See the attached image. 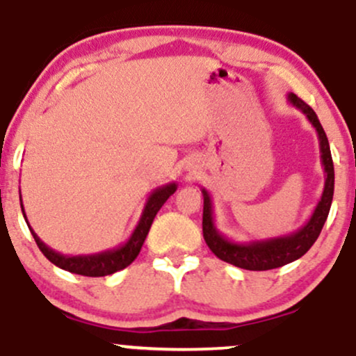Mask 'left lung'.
Listing matches in <instances>:
<instances>
[{
	"instance_id": "8db88e82",
	"label": "left lung",
	"mask_w": 356,
	"mask_h": 356,
	"mask_svg": "<svg viewBox=\"0 0 356 356\" xmlns=\"http://www.w3.org/2000/svg\"><path fill=\"white\" fill-rule=\"evenodd\" d=\"M288 100L293 107H296L305 113L309 124L316 130L318 140H320L321 165L325 169V187H323L321 199L318 201L308 222L298 231L291 232V234L261 241H249V243H236V241L227 239L226 236L220 234L218 227H216L211 195L206 189H202V234L204 239H206V244L219 259L226 261L232 266L249 269V271H268V269L281 268L284 264L300 259L313 246L314 241L318 239L323 226H325V220L328 218L330 207H332L334 169L328 138H326V134L323 130L320 120H318L316 113H314V110L308 104L298 99L295 93H288Z\"/></svg>"
}]
</instances>
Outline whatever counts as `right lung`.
Returning a JSON list of instances; mask_svg holds the SVG:
<instances>
[{
    "label": "right lung",
    "instance_id": "obj_1",
    "mask_svg": "<svg viewBox=\"0 0 356 356\" xmlns=\"http://www.w3.org/2000/svg\"><path fill=\"white\" fill-rule=\"evenodd\" d=\"M177 191V184L170 182L165 184V186L157 187V189L150 192L149 199H147L144 211H142L140 219H138L136 229H134L130 238L125 241L122 246L108 249V251H102L97 252V254H80V256H67L61 254V252L53 251L51 248H48L47 244L43 243L42 239L36 236V232L31 229V226L28 224L26 214H24L23 204H22V211L24 216V220H26L28 227H30L31 234L38 244L40 251L43 252L44 257H47L50 263L55 264L65 271L75 273V275H81V276H90V277H99V276H107V275H113V273L120 271L129 266L134 259L138 256L140 252L142 244L149 234L150 226H152L155 214H157L159 209L164 206V202L174 192ZM22 201V197H19Z\"/></svg>",
    "mask_w": 356,
    "mask_h": 356
}]
</instances>
